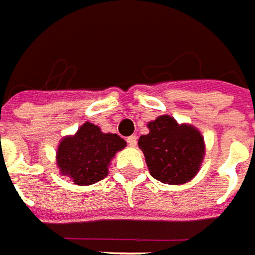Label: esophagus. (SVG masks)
Returning <instances> with one entry per match:
<instances>
[{
  "label": "esophagus",
  "instance_id": "34e87169",
  "mask_svg": "<svg viewBox=\"0 0 255 255\" xmlns=\"http://www.w3.org/2000/svg\"><path fill=\"white\" fill-rule=\"evenodd\" d=\"M128 144L130 145V147H136V144H137V137L136 136H130V137H128Z\"/></svg>",
  "mask_w": 255,
  "mask_h": 255
}]
</instances>
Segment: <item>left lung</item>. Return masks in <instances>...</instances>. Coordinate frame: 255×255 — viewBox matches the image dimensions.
Returning a JSON list of instances; mask_svg holds the SVG:
<instances>
[{
	"label": "left lung",
	"mask_w": 255,
	"mask_h": 255,
	"mask_svg": "<svg viewBox=\"0 0 255 255\" xmlns=\"http://www.w3.org/2000/svg\"><path fill=\"white\" fill-rule=\"evenodd\" d=\"M148 133L138 138L153 178L169 185L187 184L205 159V138L195 126L178 124L170 115H160L147 124Z\"/></svg>",
	"instance_id": "1"
}]
</instances>
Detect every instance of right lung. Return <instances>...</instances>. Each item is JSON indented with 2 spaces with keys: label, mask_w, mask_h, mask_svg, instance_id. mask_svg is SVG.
I'll return each instance as SVG.
<instances>
[{
  "label": "right lung",
  "mask_w": 255,
  "mask_h": 255,
  "mask_svg": "<svg viewBox=\"0 0 255 255\" xmlns=\"http://www.w3.org/2000/svg\"><path fill=\"white\" fill-rule=\"evenodd\" d=\"M125 147L126 141L117 133H103L97 125L85 122L75 134L60 140L56 166L74 184L92 185L108 176L111 160Z\"/></svg>",
  "instance_id": "1"
}]
</instances>
